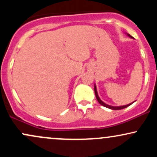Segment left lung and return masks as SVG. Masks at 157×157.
<instances>
[{"mask_svg": "<svg viewBox=\"0 0 157 157\" xmlns=\"http://www.w3.org/2000/svg\"><path fill=\"white\" fill-rule=\"evenodd\" d=\"M128 35L129 37H131V38H133V37H132V36H131L130 35ZM94 93H95V96H96V98H97V101L99 102V103H100V104H101V105H102V106H105V107L108 108V109H112V110H120V109H125V108H127V107H128L129 105H131V104H132L133 102H133L132 103H130V104H128V105H122V106H111V105H107V104L104 103V102H102L101 100H100V97H99V96H98V94H97V88H96V86H94Z\"/></svg>", "mask_w": 157, "mask_h": 157, "instance_id": "left-lung-1", "label": "left lung"}]
</instances>
